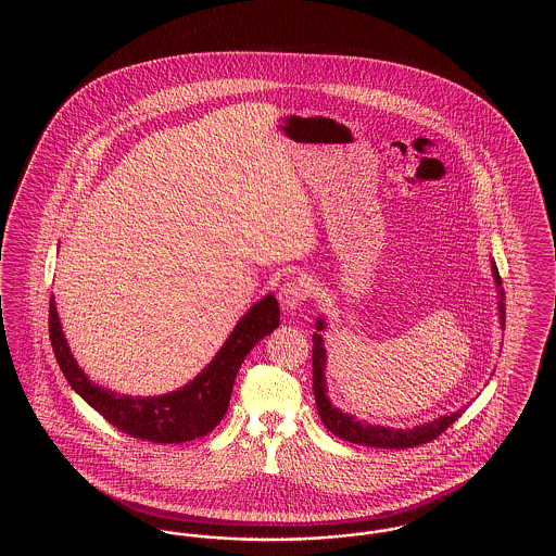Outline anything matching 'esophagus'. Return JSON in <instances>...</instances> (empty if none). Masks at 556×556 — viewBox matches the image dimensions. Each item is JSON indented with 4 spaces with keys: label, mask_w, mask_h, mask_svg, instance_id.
<instances>
[{
    "label": "esophagus",
    "mask_w": 556,
    "mask_h": 556,
    "mask_svg": "<svg viewBox=\"0 0 556 556\" xmlns=\"http://www.w3.org/2000/svg\"><path fill=\"white\" fill-rule=\"evenodd\" d=\"M306 295H308L306 286L300 279H290L279 290V304L286 313H295L300 308V304L306 300Z\"/></svg>",
    "instance_id": "34e87169"
}]
</instances>
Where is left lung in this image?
Returning a JSON list of instances; mask_svg holds the SVG:
<instances>
[{
    "instance_id": "8db88e82",
    "label": "left lung",
    "mask_w": 556,
    "mask_h": 556,
    "mask_svg": "<svg viewBox=\"0 0 556 556\" xmlns=\"http://www.w3.org/2000/svg\"><path fill=\"white\" fill-rule=\"evenodd\" d=\"M492 273H494V279H496V286H498V295H501V323H503L504 329V291L501 290V275H498V268L496 263L492 261ZM325 329V320L317 318V331ZM313 390H315V400H317V410L320 421L325 424V427L342 438L345 442H352V444H361V446H369V448H413V446H419V444H427L431 440H435L438 435H442L450 425L454 424L465 410H456V413H450L444 415L435 421H429V424L417 425L413 429H396V427H383V425H369L354 419L352 415L342 413L340 408H336L329 397H327V381H325V348H323V338L320 333L313 336Z\"/></svg>"
}]
</instances>
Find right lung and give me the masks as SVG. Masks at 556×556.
<instances>
[{"mask_svg": "<svg viewBox=\"0 0 556 556\" xmlns=\"http://www.w3.org/2000/svg\"><path fill=\"white\" fill-rule=\"evenodd\" d=\"M277 327L279 304L275 295L268 293L239 318L211 365L186 388L164 396H123L91 383L79 369L62 333L55 302L50 298V340L55 361L71 388L108 424L131 438L154 444H181L211 433L229 408L231 390L243 358Z\"/></svg>", "mask_w": 556, "mask_h": 556, "instance_id": "add662e5", "label": "right lung"}]
</instances>
